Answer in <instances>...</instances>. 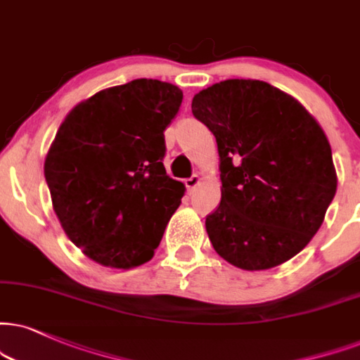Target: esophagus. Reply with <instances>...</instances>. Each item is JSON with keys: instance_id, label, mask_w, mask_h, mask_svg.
I'll return each mask as SVG.
<instances>
[{"instance_id": "1", "label": "esophagus", "mask_w": 360, "mask_h": 360, "mask_svg": "<svg viewBox=\"0 0 360 360\" xmlns=\"http://www.w3.org/2000/svg\"><path fill=\"white\" fill-rule=\"evenodd\" d=\"M198 184H200V176H198V175H192L190 179L185 180V187H187L190 193H192L193 190L198 187Z\"/></svg>"}]
</instances>
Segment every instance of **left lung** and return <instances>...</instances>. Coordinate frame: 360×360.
<instances>
[{
	"mask_svg": "<svg viewBox=\"0 0 360 360\" xmlns=\"http://www.w3.org/2000/svg\"><path fill=\"white\" fill-rule=\"evenodd\" d=\"M214 133L221 200L205 227L215 252L243 270L277 267L321 229L337 190L332 150L316 118L260 79H225L193 96Z\"/></svg>",
	"mask_w": 360,
	"mask_h": 360,
	"instance_id": "left-lung-1",
	"label": "left lung"
}]
</instances>
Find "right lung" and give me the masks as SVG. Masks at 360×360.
I'll return each mask as SVG.
<instances>
[{"label": "right lung", "instance_id": "add662e5", "mask_svg": "<svg viewBox=\"0 0 360 360\" xmlns=\"http://www.w3.org/2000/svg\"><path fill=\"white\" fill-rule=\"evenodd\" d=\"M184 93L133 79L101 90L66 115L44 160L65 233L88 259L113 269L152 259L185 187L167 175L165 128Z\"/></svg>", "mask_w": 360, "mask_h": 360}]
</instances>
